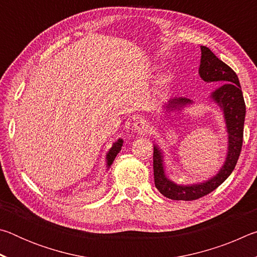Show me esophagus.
I'll use <instances>...</instances> for the list:
<instances>
[{
    "mask_svg": "<svg viewBox=\"0 0 257 257\" xmlns=\"http://www.w3.org/2000/svg\"><path fill=\"white\" fill-rule=\"evenodd\" d=\"M147 128H149V124H147L145 121H143V120H136L133 123V132L136 134L144 133V132H146Z\"/></svg>",
    "mask_w": 257,
    "mask_h": 257,
    "instance_id": "1",
    "label": "esophagus"
}]
</instances>
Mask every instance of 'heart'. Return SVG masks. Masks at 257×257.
Instances as JSON below:
<instances>
[{
    "label": "heart",
    "instance_id": "b5f03b06",
    "mask_svg": "<svg viewBox=\"0 0 257 257\" xmlns=\"http://www.w3.org/2000/svg\"><path fill=\"white\" fill-rule=\"evenodd\" d=\"M169 79H170V77H169V76H167V77H164V78H162V80H161L160 82H161V84H165V82H168V80Z\"/></svg>",
    "mask_w": 257,
    "mask_h": 257
}]
</instances>
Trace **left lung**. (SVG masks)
<instances>
[{"instance_id": "left-lung-1", "label": "left lung", "mask_w": 257, "mask_h": 257, "mask_svg": "<svg viewBox=\"0 0 257 257\" xmlns=\"http://www.w3.org/2000/svg\"><path fill=\"white\" fill-rule=\"evenodd\" d=\"M201 63L198 73L204 81H223L222 86L216 88L210 95L220 110L223 112L225 128L228 133V151L222 168L210 179L193 185H178L165 175L163 153L158 145H154L153 169L155 187L165 197L173 201H193L205 196L216 189L231 175L240 155L243 137L246 105L243 101L239 79L231 68L216 58L214 53L206 46H201ZM193 101L185 97H173L164 104L165 111H181Z\"/></svg>"}]
</instances>
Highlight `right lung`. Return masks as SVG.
<instances>
[{"label": "right lung", "mask_w": 257, "mask_h": 257, "mask_svg": "<svg viewBox=\"0 0 257 257\" xmlns=\"http://www.w3.org/2000/svg\"><path fill=\"white\" fill-rule=\"evenodd\" d=\"M122 144H123V141L121 138H119L115 143H113L112 147L110 150H108V152L106 153V168H107L106 170L110 169L111 164L113 163V161H114V159H115V156L118 155V153L121 151Z\"/></svg>", "instance_id": "1"}]
</instances>
